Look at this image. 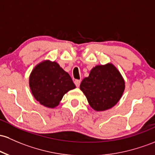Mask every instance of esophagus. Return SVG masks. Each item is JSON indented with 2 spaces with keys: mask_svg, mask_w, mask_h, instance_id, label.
Returning a JSON list of instances; mask_svg holds the SVG:
<instances>
[{
  "mask_svg": "<svg viewBox=\"0 0 155 155\" xmlns=\"http://www.w3.org/2000/svg\"><path fill=\"white\" fill-rule=\"evenodd\" d=\"M74 83H75V84H76V87H79V85H80V83H81V80L76 79V80L74 81Z\"/></svg>",
  "mask_w": 155,
  "mask_h": 155,
  "instance_id": "34e87169",
  "label": "esophagus"
}]
</instances>
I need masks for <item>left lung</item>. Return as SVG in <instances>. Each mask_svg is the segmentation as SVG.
<instances>
[{"mask_svg": "<svg viewBox=\"0 0 155 155\" xmlns=\"http://www.w3.org/2000/svg\"><path fill=\"white\" fill-rule=\"evenodd\" d=\"M125 82L112 64L97 65L84 78L80 90L85 95L90 106L96 111H104L115 106L124 91Z\"/></svg>", "mask_w": 155, "mask_h": 155, "instance_id": "8db88e82", "label": "left lung"}]
</instances>
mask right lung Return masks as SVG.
I'll use <instances>...</instances> for the list:
<instances>
[{"label":"right lung","instance_id":"obj_1","mask_svg":"<svg viewBox=\"0 0 155 155\" xmlns=\"http://www.w3.org/2000/svg\"><path fill=\"white\" fill-rule=\"evenodd\" d=\"M29 86L35 99L49 108L57 107L67 92L76 88L70 75L57 62L48 60L34 68Z\"/></svg>","mask_w":155,"mask_h":155}]
</instances>
